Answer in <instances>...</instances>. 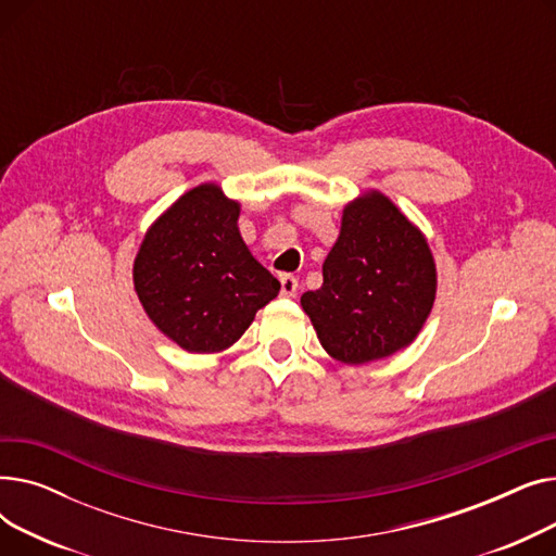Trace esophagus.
<instances>
[{"label": "esophagus", "instance_id": "obj_1", "mask_svg": "<svg viewBox=\"0 0 556 556\" xmlns=\"http://www.w3.org/2000/svg\"><path fill=\"white\" fill-rule=\"evenodd\" d=\"M279 281H281V295H283V298H295V295H298V288H300L298 277H293V275H281Z\"/></svg>", "mask_w": 556, "mask_h": 556}]
</instances>
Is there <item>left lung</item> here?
<instances>
[{
  "label": "left lung",
  "mask_w": 556,
  "mask_h": 556,
  "mask_svg": "<svg viewBox=\"0 0 556 556\" xmlns=\"http://www.w3.org/2000/svg\"><path fill=\"white\" fill-rule=\"evenodd\" d=\"M323 286L302 295L319 342L346 365L392 356L421 331L437 273L424 233L378 191L342 212Z\"/></svg>",
  "instance_id": "8db88e82"
}]
</instances>
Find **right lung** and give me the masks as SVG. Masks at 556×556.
I'll list each match as a JSON object with an SVG mask.
<instances>
[{
  "label": "right lung",
  "instance_id": "obj_1",
  "mask_svg": "<svg viewBox=\"0 0 556 556\" xmlns=\"http://www.w3.org/2000/svg\"><path fill=\"white\" fill-rule=\"evenodd\" d=\"M239 212L220 187L200 185L153 223L135 258L143 311L191 354L237 342L281 288L243 243Z\"/></svg>",
  "mask_w": 556,
  "mask_h": 556
}]
</instances>
